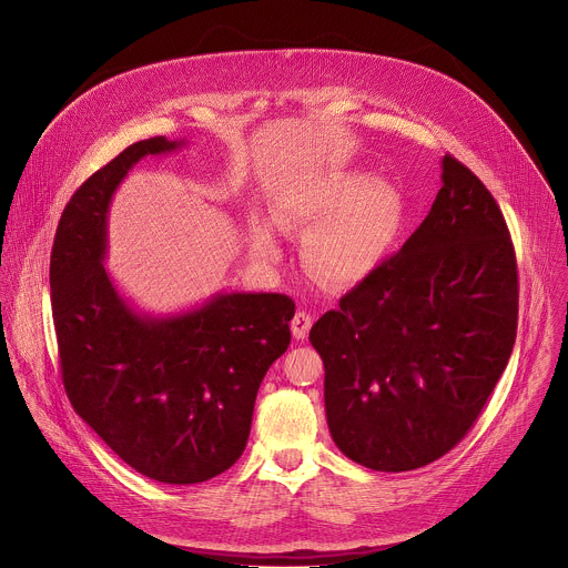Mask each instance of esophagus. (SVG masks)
Listing matches in <instances>:
<instances>
[{"instance_id": "esophagus-1", "label": "esophagus", "mask_w": 568, "mask_h": 568, "mask_svg": "<svg viewBox=\"0 0 568 568\" xmlns=\"http://www.w3.org/2000/svg\"><path fill=\"white\" fill-rule=\"evenodd\" d=\"M311 326H313V315L306 313V311H297V313L293 315V320H291V331H293V335H295L297 339H304V337L308 335Z\"/></svg>"}]
</instances>
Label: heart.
Returning a JSON list of instances; mask_svg holds the SVG:
<instances>
[{
    "instance_id": "obj_1",
    "label": "heart",
    "mask_w": 568,
    "mask_h": 568,
    "mask_svg": "<svg viewBox=\"0 0 568 568\" xmlns=\"http://www.w3.org/2000/svg\"><path fill=\"white\" fill-rule=\"evenodd\" d=\"M275 219L286 231L311 229L302 253L320 282L354 286L389 251L398 233L400 199L381 179L328 181L282 199ZM253 248L264 260H273L277 253L266 221L253 223Z\"/></svg>"
}]
</instances>
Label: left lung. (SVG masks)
<instances>
[{"label": "left lung", "mask_w": 568, "mask_h": 568, "mask_svg": "<svg viewBox=\"0 0 568 568\" xmlns=\"http://www.w3.org/2000/svg\"><path fill=\"white\" fill-rule=\"evenodd\" d=\"M429 214L311 328L328 432L378 470L423 468L475 425L517 335V260L488 187L445 154Z\"/></svg>", "instance_id": "1"}]
</instances>
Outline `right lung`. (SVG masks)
<instances>
[{"label":"right lung","mask_w":568,"mask_h":568,"mask_svg":"<svg viewBox=\"0 0 568 568\" xmlns=\"http://www.w3.org/2000/svg\"><path fill=\"white\" fill-rule=\"evenodd\" d=\"M183 141H139L69 199L51 251V306L64 392L78 416L161 484H201L246 447L257 389L288 349L295 302L282 293H221L170 317L136 313L113 288L106 210L148 154Z\"/></svg>","instance_id":"1"}]
</instances>
